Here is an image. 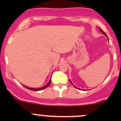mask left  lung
<instances>
[{"mask_svg": "<svg viewBox=\"0 0 121 121\" xmlns=\"http://www.w3.org/2000/svg\"><path fill=\"white\" fill-rule=\"evenodd\" d=\"M100 30V31L101 32H102V33H103V34H104V35H105V36H106L107 37H108V36H107V35H106V34H105V32H104L103 31V30ZM70 82H71V84H72V85H73V84H72V82H71V81H70ZM75 87V86H74Z\"/></svg>", "mask_w": 121, "mask_h": 121, "instance_id": "1", "label": "left lung"}]
</instances>
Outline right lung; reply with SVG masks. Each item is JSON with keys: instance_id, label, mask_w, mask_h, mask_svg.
Returning a JSON list of instances; mask_svg holds the SVG:
<instances>
[{"instance_id": "obj_1", "label": "right lung", "mask_w": 121, "mask_h": 121, "mask_svg": "<svg viewBox=\"0 0 121 121\" xmlns=\"http://www.w3.org/2000/svg\"><path fill=\"white\" fill-rule=\"evenodd\" d=\"M51 79H50L49 81L48 82V84H47V85H45L44 86L41 87H40V88H35H35H30V87H27V86H24L25 87H26V88H27V89H28L31 90V91H41V90L44 89H45V88H46V87H48V86H49V85H50V84H51Z\"/></svg>"}]
</instances>
